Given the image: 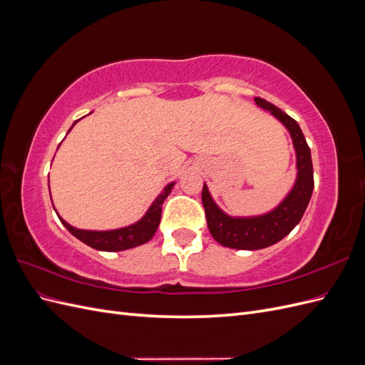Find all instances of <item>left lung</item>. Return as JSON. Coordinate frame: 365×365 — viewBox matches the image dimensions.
<instances>
[{"label": "left lung", "mask_w": 365, "mask_h": 365, "mask_svg": "<svg viewBox=\"0 0 365 365\" xmlns=\"http://www.w3.org/2000/svg\"><path fill=\"white\" fill-rule=\"evenodd\" d=\"M254 102L263 111H268L272 117L277 118L289 132L295 150L297 169V176L291 190L267 213L254 216H231L215 202L205 182L202 187V204L207 225L213 239L224 247L250 251L271 247L284 236H288L302 220L314 190L311 149L307 146L300 126L280 108L263 101V98L256 97Z\"/></svg>", "instance_id": "obj_1"}]
</instances>
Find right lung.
<instances>
[{"label": "right lung", "mask_w": 365, "mask_h": 365, "mask_svg": "<svg viewBox=\"0 0 365 365\" xmlns=\"http://www.w3.org/2000/svg\"><path fill=\"white\" fill-rule=\"evenodd\" d=\"M77 121H79V120H77ZM73 126L70 128V130L73 129ZM68 132H67V134H68ZM173 185H175V181L169 182L168 185L164 187L161 193L155 197V200H153V202L148 208V212L143 215L137 220V222L126 225V227H121V228L103 230V231L81 230V228H76V227L70 225L67 220H63L59 215H58V217L61 219L62 225L67 228L74 237H77L81 242H83V244H86L88 247H91L94 250L109 251V252L130 250V248H135V247L146 244V242H149L153 237V235L157 233V228H158L160 220H161L163 202H164L165 197L169 196V193L172 192ZM48 189H50V187H48Z\"/></svg>", "instance_id": "right-lung-1"}]
</instances>
